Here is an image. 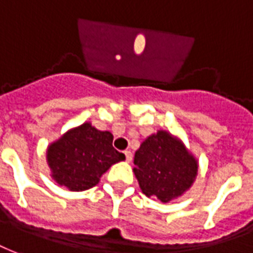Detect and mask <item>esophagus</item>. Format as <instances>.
<instances>
[{"instance_id": "obj_1", "label": "esophagus", "mask_w": 253, "mask_h": 253, "mask_svg": "<svg viewBox=\"0 0 253 253\" xmlns=\"http://www.w3.org/2000/svg\"><path fill=\"white\" fill-rule=\"evenodd\" d=\"M125 158H126V162H130L132 160V152L130 151H124Z\"/></svg>"}]
</instances>
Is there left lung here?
<instances>
[{"mask_svg": "<svg viewBox=\"0 0 253 253\" xmlns=\"http://www.w3.org/2000/svg\"><path fill=\"white\" fill-rule=\"evenodd\" d=\"M133 163L141 191L163 204L187 191L198 174L197 159L167 130L148 136L136 151Z\"/></svg>", "mask_w": 253, "mask_h": 253, "instance_id": "1", "label": "left lung"}]
</instances>
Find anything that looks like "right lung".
<instances>
[{
    "label": "right lung",
    "mask_w": 253,
    "mask_h": 253,
    "mask_svg": "<svg viewBox=\"0 0 253 253\" xmlns=\"http://www.w3.org/2000/svg\"><path fill=\"white\" fill-rule=\"evenodd\" d=\"M121 160L125 155L113 148V134L90 123L67 130L47 149L51 176L70 191L94 187L110 166Z\"/></svg>",
    "instance_id": "obj_1"
}]
</instances>
